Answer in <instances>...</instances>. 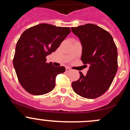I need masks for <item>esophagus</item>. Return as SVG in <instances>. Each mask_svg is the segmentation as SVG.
Listing matches in <instances>:
<instances>
[{
	"label": "esophagus",
	"mask_w": 130,
	"mask_h": 130,
	"mask_svg": "<svg viewBox=\"0 0 130 130\" xmlns=\"http://www.w3.org/2000/svg\"><path fill=\"white\" fill-rule=\"evenodd\" d=\"M71 71V69L69 67H67L66 68V72H69Z\"/></svg>",
	"instance_id": "esophagus-1"
}]
</instances>
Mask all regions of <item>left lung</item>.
Instances as JSON below:
<instances>
[{
	"instance_id": "obj_1",
	"label": "left lung",
	"mask_w": 130,
	"mask_h": 130,
	"mask_svg": "<svg viewBox=\"0 0 130 130\" xmlns=\"http://www.w3.org/2000/svg\"><path fill=\"white\" fill-rule=\"evenodd\" d=\"M82 46L81 60L89 65L87 74L72 84L73 91L87 99H95L109 88L118 70L117 48L112 36L97 25L71 27Z\"/></svg>"
}]
</instances>
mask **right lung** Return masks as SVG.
<instances>
[{
    "label": "right lung",
    "instance_id": "add662e5",
    "mask_svg": "<svg viewBox=\"0 0 130 130\" xmlns=\"http://www.w3.org/2000/svg\"><path fill=\"white\" fill-rule=\"evenodd\" d=\"M71 32L69 27L43 23L27 29L15 46L13 65L22 87L32 95H43L55 87L56 77L65 68L46 62V57L56 51Z\"/></svg>",
    "mask_w": 130,
    "mask_h": 130
}]
</instances>
